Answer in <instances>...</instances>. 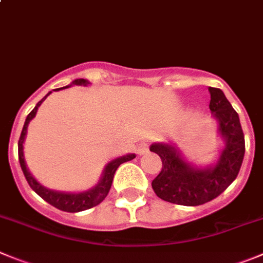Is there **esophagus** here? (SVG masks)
I'll use <instances>...</instances> for the list:
<instances>
[{
  "label": "esophagus",
  "instance_id": "obj_1",
  "mask_svg": "<svg viewBox=\"0 0 263 263\" xmlns=\"http://www.w3.org/2000/svg\"><path fill=\"white\" fill-rule=\"evenodd\" d=\"M137 154H140V156H143V154L148 153V143H145V141H143V143H140L139 145H137Z\"/></svg>",
  "mask_w": 263,
  "mask_h": 263
}]
</instances>
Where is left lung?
I'll use <instances>...</instances> for the list:
<instances>
[{
  "label": "left lung",
  "instance_id": "8db88e82",
  "mask_svg": "<svg viewBox=\"0 0 263 263\" xmlns=\"http://www.w3.org/2000/svg\"><path fill=\"white\" fill-rule=\"evenodd\" d=\"M210 111L217 122V134L223 141L217 161L198 166L188 161L176 144L154 143L151 152L158 154L162 170L152 181L162 200L184 206H197L214 200L236 179L245 153V141L237 112L224 93L209 87Z\"/></svg>",
  "mask_w": 263,
  "mask_h": 263
}]
</instances>
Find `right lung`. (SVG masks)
Here are the masks:
<instances>
[{
    "mask_svg": "<svg viewBox=\"0 0 263 263\" xmlns=\"http://www.w3.org/2000/svg\"><path fill=\"white\" fill-rule=\"evenodd\" d=\"M88 84H90L87 79H75L71 84H68L67 87L63 88H68L71 85H84L87 87ZM62 88H57V89L53 90H60ZM51 92H49L45 97L39 101L36 104L35 109L32 110L26 118V122H24L23 129H22L21 137H19L18 141V154H19V163H21L22 171H23L24 176H26L27 181H28L29 187L32 190L35 191L41 198L49 202L50 205H53L54 208H57V209L62 210V212H67V213H78V212H83V210H87L93 208V206H97L98 203L102 202L105 200V197L109 193L110 187H111L112 179H114V174L117 171V168L119 167L122 163L124 162L132 161V159L136 157V154L134 153H128L126 156H120L118 158H114L112 161H110L106 166H105L104 171L101 174V178L98 180V183L96 185H93L92 188L87 191H83V192H62V191H54V190H49V188L44 187L43 184L39 183L33 175L31 174L29 168L27 167L26 159H24V152H23V144L24 140H26V135H27V128H28V124L33 118L36 117V112H37V109L40 107V105L43 104L44 100L50 95Z\"/></svg>",
    "mask_w": 263,
    "mask_h": 263,
    "instance_id": "add662e5",
    "label": "right lung"
}]
</instances>
